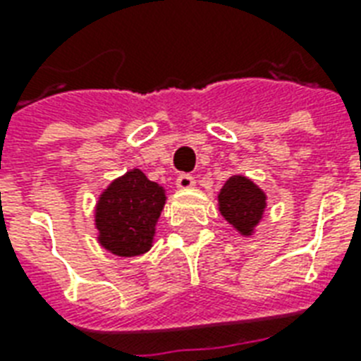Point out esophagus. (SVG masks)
Returning <instances> with one entry per match:
<instances>
[{
    "mask_svg": "<svg viewBox=\"0 0 361 361\" xmlns=\"http://www.w3.org/2000/svg\"><path fill=\"white\" fill-rule=\"evenodd\" d=\"M195 178H192L191 174H180L178 176V180H176V185L180 187V189H191V187H195Z\"/></svg>",
    "mask_w": 361,
    "mask_h": 361,
    "instance_id": "34e87169",
    "label": "esophagus"
}]
</instances>
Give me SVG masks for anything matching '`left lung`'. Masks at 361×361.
Wrapping results in <instances>:
<instances>
[{"instance_id": "1", "label": "left lung", "mask_w": 361, "mask_h": 361, "mask_svg": "<svg viewBox=\"0 0 361 361\" xmlns=\"http://www.w3.org/2000/svg\"><path fill=\"white\" fill-rule=\"evenodd\" d=\"M219 212L241 236H251L266 209V195L245 176H231L219 192Z\"/></svg>"}]
</instances>
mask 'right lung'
I'll return each instance as SVG.
<instances>
[{
	"label": "right lung",
	"mask_w": 361,
	"mask_h": 361,
	"mask_svg": "<svg viewBox=\"0 0 361 361\" xmlns=\"http://www.w3.org/2000/svg\"><path fill=\"white\" fill-rule=\"evenodd\" d=\"M164 200L163 187L147 180L142 170H129L99 197L95 208L99 243L118 257L147 252L152 249Z\"/></svg>",
	"instance_id": "right-lung-1"
}]
</instances>
